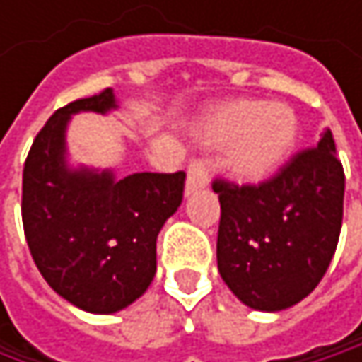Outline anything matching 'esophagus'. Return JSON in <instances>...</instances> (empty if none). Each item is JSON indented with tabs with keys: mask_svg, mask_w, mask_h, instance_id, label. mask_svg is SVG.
Returning a JSON list of instances; mask_svg holds the SVG:
<instances>
[{
	"mask_svg": "<svg viewBox=\"0 0 362 362\" xmlns=\"http://www.w3.org/2000/svg\"><path fill=\"white\" fill-rule=\"evenodd\" d=\"M209 184V168L203 159H197V161H190L188 165V172H186V194L199 190V188H205Z\"/></svg>",
	"mask_w": 362,
	"mask_h": 362,
	"instance_id": "obj_1",
	"label": "esophagus"
}]
</instances>
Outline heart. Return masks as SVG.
<instances>
[{"mask_svg": "<svg viewBox=\"0 0 362 362\" xmlns=\"http://www.w3.org/2000/svg\"><path fill=\"white\" fill-rule=\"evenodd\" d=\"M298 117L287 105L264 100H230L201 125V142L228 148V174L241 184H262L289 159L298 140Z\"/></svg>", "mask_w": 362, "mask_h": 362, "instance_id": "b5f03b06", "label": "heart"}]
</instances>
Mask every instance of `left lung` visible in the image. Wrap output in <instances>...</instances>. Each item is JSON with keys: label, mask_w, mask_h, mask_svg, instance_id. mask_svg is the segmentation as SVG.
<instances>
[{"label": "left lung", "mask_w": 362, "mask_h": 362, "mask_svg": "<svg viewBox=\"0 0 362 362\" xmlns=\"http://www.w3.org/2000/svg\"><path fill=\"white\" fill-rule=\"evenodd\" d=\"M344 186L331 129L272 180L214 182L222 209L218 270L245 306L279 313L321 283L341 230Z\"/></svg>", "instance_id": "obj_1"}]
</instances>
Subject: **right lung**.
I'll use <instances>...</instances> for the list:
<instances>
[{
	"mask_svg": "<svg viewBox=\"0 0 362 362\" xmlns=\"http://www.w3.org/2000/svg\"><path fill=\"white\" fill-rule=\"evenodd\" d=\"M112 90L58 109L37 134L23 172V226L47 285L73 306L112 315L134 304L157 272V235L178 211L184 172L73 168L66 129L77 112L117 110Z\"/></svg>",
	"mask_w": 362,
	"mask_h": 362,
	"instance_id": "add662e5",
	"label": "right lung"
}]
</instances>
